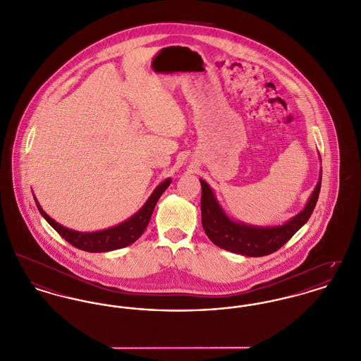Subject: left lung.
Masks as SVG:
<instances>
[{
  "mask_svg": "<svg viewBox=\"0 0 361 361\" xmlns=\"http://www.w3.org/2000/svg\"><path fill=\"white\" fill-rule=\"evenodd\" d=\"M320 156V154H319ZM322 161V157H320ZM201 183V224L208 238L222 250L245 257H264L281 248L310 218L322 188L319 182L303 209L294 218L277 226H255L231 219L219 204L209 185Z\"/></svg>",
  "mask_w": 361,
  "mask_h": 361,
  "instance_id": "left-lung-1",
  "label": "left lung"
}]
</instances>
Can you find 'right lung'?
I'll use <instances>...</instances> for the list:
<instances>
[{
    "label": "right lung",
    "instance_id": "1",
    "mask_svg": "<svg viewBox=\"0 0 361 361\" xmlns=\"http://www.w3.org/2000/svg\"><path fill=\"white\" fill-rule=\"evenodd\" d=\"M172 179L168 178L164 182H161L154 192L147 198V201L143 204V207L133 214L131 218L127 221L118 224L117 226L109 228V229L98 230V231H77V230L68 229L62 225H59L56 221H54L38 204L37 198L35 204L39 211V214L44 216V219L56 230L67 243L74 245L78 250L87 251V252H107L118 248H124L135 243L147 228L152 214L154 211V207L159 201V198L166 190V188L171 185Z\"/></svg>",
    "mask_w": 361,
    "mask_h": 361
}]
</instances>
